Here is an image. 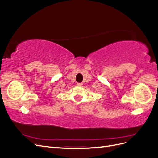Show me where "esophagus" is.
Wrapping results in <instances>:
<instances>
[{"instance_id":"34e87169","label":"esophagus","mask_w":158,"mask_h":158,"mask_svg":"<svg viewBox=\"0 0 158 158\" xmlns=\"http://www.w3.org/2000/svg\"><path fill=\"white\" fill-rule=\"evenodd\" d=\"M77 85H82V83H77Z\"/></svg>"}]
</instances>
